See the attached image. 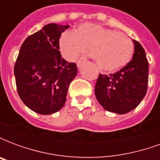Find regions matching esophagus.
<instances>
[{
	"instance_id": "esophagus-1",
	"label": "esophagus",
	"mask_w": 160,
	"mask_h": 160,
	"mask_svg": "<svg viewBox=\"0 0 160 160\" xmlns=\"http://www.w3.org/2000/svg\"><path fill=\"white\" fill-rule=\"evenodd\" d=\"M86 62V60L85 59H80L78 62H77V66H78V68H80L81 67V65L83 64L84 62Z\"/></svg>"
}]
</instances>
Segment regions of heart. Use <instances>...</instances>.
<instances>
[{"label": "heart", "mask_w": 160, "mask_h": 160, "mask_svg": "<svg viewBox=\"0 0 160 160\" xmlns=\"http://www.w3.org/2000/svg\"><path fill=\"white\" fill-rule=\"evenodd\" d=\"M59 48L62 56L73 62L89 48L98 66L105 71H115L129 62L134 53V44L122 33L104 26L85 23L73 32L61 37Z\"/></svg>", "instance_id": "1"}]
</instances>
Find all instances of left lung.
<instances>
[{"mask_svg": "<svg viewBox=\"0 0 160 160\" xmlns=\"http://www.w3.org/2000/svg\"><path fill=\"white\" fill-rule=\"evenodd\" d=\"M134 51L127 65L113 74H99L95 96L105 111L126 114L137 107L147 93L148 62L143 47L133 39Z\"/></svg>", "mask_w": 160, "mask_h": 160, "instance_id": "obj_1", "label": "left lung"}]
</instances>
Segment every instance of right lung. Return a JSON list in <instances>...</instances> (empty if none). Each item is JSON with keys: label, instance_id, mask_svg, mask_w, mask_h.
I'll return each instance as SVG.
<instances>
[{"label": "right lung", "instance_id": "1", "mask_svg": "<svg viewBox=\"0 0 160 160\" xmlns=\"http://www.w3.org/2000/svg\"><path fill=\"white\" fill-rule=\"evenodd\" d=\"M68 26L50 23L29 36L21 45L14 66L17 91L30 110L41 115L60 111L68 88L77 74L75 63L62 58L61 34Z\"/></svg>", "mask_w": 160, "mask_h": 160}]
</instances>
